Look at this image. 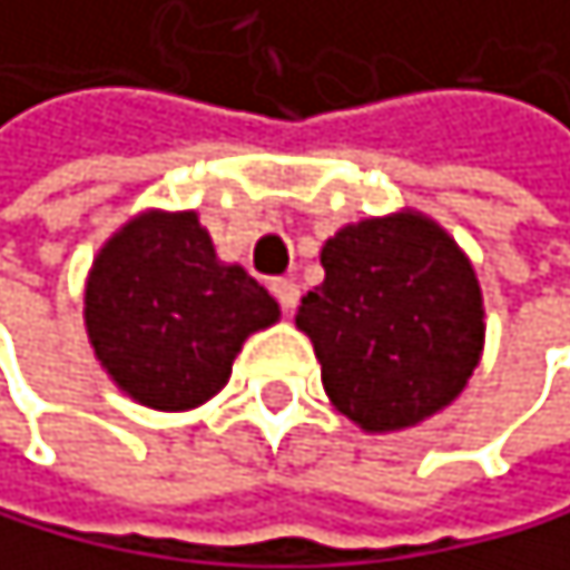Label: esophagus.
<instances>
[{
    "label": "esophagus",
    "instance_id": "34e87169",
    "mask_svg": "<svg viewBox=\"0 0 570 570\" xmlns=\"http://www.w3.org/2000/svg\"><path fill=\"white\" fill-rule=\"evenodd\" d=\"M273 297L279 301L283 314H294L297 311V301H301V287L294 279H276L273 283Z\"/></svg>",
    "mask_w": 570,
    "mask_h": 570
}]
</instances>
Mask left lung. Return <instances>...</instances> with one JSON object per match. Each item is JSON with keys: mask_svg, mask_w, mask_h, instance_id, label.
Returning <instances> with one entry per match:
<instances>
[{"mask_svg": "<svg viewBox=\"0 0 570 570\" xmlns=\"http://www.w3.org/2000/svg\"><path fill=\"white\" fill-rule=\"evenodd\" d=\"M322 266L294 322L335 409L401 432L453 404L481 363L484 297L446 228L419 210L366 217L322 245Z\"/></svg>", "mask_w": 570, "mask_h": 570, "instance_id": "8db88e82", "label": "left lung"}]
</instances>
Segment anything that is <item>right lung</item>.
I'll use <instances>...</instances> for the list:
<instances>
[{
	"label": "right lung",
	"mask_w": 570,
	"mask_h": 570,
	"mask_svg": "<svg viewBox=\"0 0 570 570\" xmlns=\"http://www.w3.org/2000/svg\"><path fill=\"white\" fill-rule=\"evenodd\" d=\"M86 335L107 377L155 412H189L232 377L279 304L220 263L197 210H141L102 242L86 279Z\"/></svg>",
	"instance_id": "1"
}]
</instances>
